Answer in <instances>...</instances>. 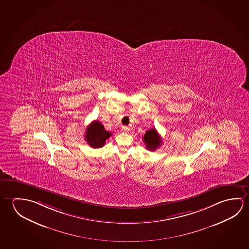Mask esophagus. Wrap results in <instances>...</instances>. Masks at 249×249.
Returning <instances> with one entry per match:
<instances>
[{"label": "esophagus", "instance_id": "34e87169", "mask_svg": "<svg viewBox=\"0 0 249 249\" xmlns=\"http://www.w3.org/2000/svg\"><path fill=\"white\" fill-rule=\"evenodd\" d=\"M123 132H126V133H127V132H129V131H130V127H129V126H123Z\"/></svg>", "mask_w": 249, "mask_h": 249}]
</instances>
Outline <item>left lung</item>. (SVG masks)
Instances as JSON below:
<instances>
[{"label":"left lung","mask_w":249,"mask_h":249,"mask_svg":"<svg viewBox=\"0 0 249 249\" xmlns=\"http://www.w3.org/2000/svg\"><path fill=\"white\" fill-rule=\"evenodd\" d=\"M143 142H145L147 150L155 151L161 145V140L155 127L150 130L146 131L143 136Z\"/></svg>","instance_id":"8db88e82"}]
</instances>
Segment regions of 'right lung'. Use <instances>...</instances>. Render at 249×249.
Returning <instances> with one entry per match:
<instances>
[{"mask_svg": "<svg viewBox=\"0 0 249 249\" xmlns=\"http://www.w3.org/2000/svg\"><path fill=\"white\" fill-rule=\"evenodd\" d=\"M112 134L104 128V126L98 121H94L87 127L85 133V141L90 147L99 148L105 145L107 140Z\"/></svg>", "mask_w": 249, "mask_h": 249, "instance_id": "add662e5", "label": "right lung"}]
</instances>
